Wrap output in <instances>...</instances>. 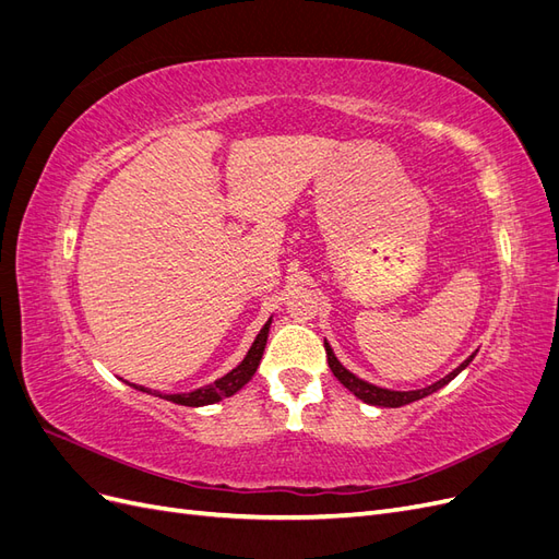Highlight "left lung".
<instances>
[{
  "label": "left lung",
  "instance_id": "obj_1",
  "mask_svg": "<svg viewBox=\"0 0 559 559\" xmlns=\"http://www.w3.org/2000/svg\"><path fill=\"white\" fill-rule=\"evenodd\" d=\"M324 347H326V357H329V366H331V370H333V376H335L337 380H341L354 396L361 399L364 403L378 405V408H401V405H408V403H413V401H419V399H425V396L438 392V389L445 386L450 380H454L456 376H460L462 370L473 361V357H476V352H473L466 361H462L460 366H456V368L452 370V373H448L445 378H441V380L429 384V386L411 389V392H396V389H384V386H378V384H370V382L357 378L354 373H349V370H347L341 361H337V357H335L331 345H329L326 341H324Z\"/></svg>",
  "mask_w": 559,
  "mask_h": 559
}]
</instances>
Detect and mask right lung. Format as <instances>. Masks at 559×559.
Returning <instances> with one entry per match:
<instances>
[{
  "label": "right lung",
  "mask_w": 559,
  "mask_h": 559,
  "mask_svg": "<svg viewBox=\"0 0 559 559\" xmlns=\"http://www.w3.org/2000/svg\"><path fill=\"white\" fill-rule=\"evenodd\" d=\"M270 324H273V319L265 321V326L257 335V341H253V345L249 347L247 357L240 361V366H235L230 373H226L224 378H218L212 384L193 389V392H186V394H158V396L165 399V401L179 403V405H191V408H200V405H210V403H216V401H222L226 396H233L235 392H240V389L253 378V373H257V368L261 364L263 349H265V343H267ZM132 386L140 389V392L151 394L146 386H140V384H132Z\"/></svg>",
  "instance_id": "obj_1"
}]
</instances>
